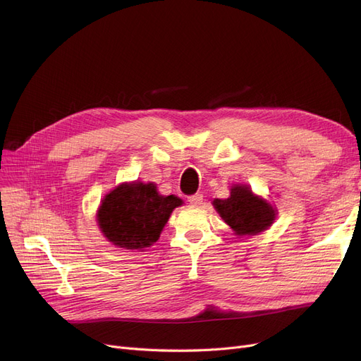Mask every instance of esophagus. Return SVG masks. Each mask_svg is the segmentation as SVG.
<instances>
[{
  "label": "esophagus",
  "mask_w": 361,
  "mask_h": 361,
  "mask_svg": "<svg viewBox=\"0 0 361 361\" xmlns=\"http://www.w3.org/2000/svg\"><path fill=\"white\" fill-rule=\"evenodd\" d=\"M188 202H190L192 206H200L203 203V196L202 195H193L188 197Z\"/></svg>",
  "instance_id": "1"
}]
</instances>
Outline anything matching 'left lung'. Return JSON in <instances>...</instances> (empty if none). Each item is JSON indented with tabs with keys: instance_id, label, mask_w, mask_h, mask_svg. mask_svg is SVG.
Wrapping results in <instances>:
<instances>
[{
	"instance_id": "1",
	"label": "left lung",
	"mask_w": 361,
	"mask_h": 361,
	"mask_svg": "<svg viewBox=\"0 0 361 361\" xmlns=\"http://www.w3.org/2000/svg\"><path fill=\"white\" fill-rule=\"evenodd\" d=\"M212 204L237 237H250L267 231L278 215L276 207L255 195L247 184H233L230 197L214 199Z\"/></svg>"
}]
</instances>
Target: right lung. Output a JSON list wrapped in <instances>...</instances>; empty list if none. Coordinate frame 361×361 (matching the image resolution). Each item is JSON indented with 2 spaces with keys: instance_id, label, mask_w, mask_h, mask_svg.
Wrapping results in <instances>:
<instances>
[{
  "instance_id": "obj_1",
  "label": "right lung",
  "mask_w": 361,
  "mask_h": 361,
  "mask_svg": "<svg viewBox=\"0 0 361 361\" xmlns=\"http://www.w3.org/2000/svg\"><path fill=\"white\" fill-rule=\"evenodd\" d=\"M183 200L162 196L155 183H121L104 196L97 211L102 235L124 250H145L157 243L165 224Z\"/></svg>"
}]
</instances>
